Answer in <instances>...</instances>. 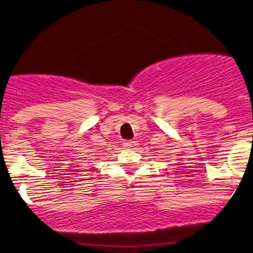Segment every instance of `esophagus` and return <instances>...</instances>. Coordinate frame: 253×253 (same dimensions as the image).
Here are the masks:
<instances>
[{"label":"esophagus","mask_w":253,"mask_h":253,"mask_svg":"<svg viewBox=\"0 0 253 253\" xmlns=\"http://www.w3.org/2000/svg\"><path fill=\"white\" fill-rule=\"evenodd\" d=\"M133 145H134V141H132V140H126V141H124V146H125V147H132Z\"/></svg>","instance_id":"1"}]
</instances>
